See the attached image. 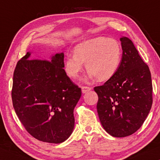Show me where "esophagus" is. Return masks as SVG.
<instances>
[{
  "instance_id": "34e87169",
  "label": "esophagus",
  "mask_w": 160,
  "mask_h": 160,
  "mask_svg": "<svg viewBox=\"0 0 160 160\" xmlns=\"http://www.w3.org/2000/svg\"><path fill=\"white\" fill-rule=\"evenodd\" d=\"M92 88L91 87H82V92L83 94L87 92H89V90H91Z\"/></svg>"
}]
</instances>
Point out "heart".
<instances>
[{
	"label": "heart",
	"instance_id": "obj_1",
	"mask_svg": "<svg viewBox=\"0 0 160 160\" xmlns=\"http://www.w3.org/2000/svg\"><path fill=\"white\" fill-rule=\"evenodd\" d=\"M74 54L68 55L65 71L73 79L78 78L85 63L88 77L97 78L100 82L110 79L115 75L121 64L122 47L119 41L106 37L87 40L74 48Z\"/></svg>",
	"mask_w": 160,
	"mask_h": 160
}]
</instances>
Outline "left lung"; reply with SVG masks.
<instances>
[{"mask_svg": "<svg viewBox=\"0 0 160 160\" xmlns=\"http://www.w3.org/2000/svg\"><path fill=\"white\" fill-rule=\"evenodd\" d=\"M121 64L117 73L94 90L98 95L97 111L104 130L111 136L124 138L142 126L152 106V83L148 65L132 41L122 36Z\"/></svg>", "mask_w": 160, "mask_h": 160, "instance_id": "1", "label": "left lung"}]
</instances>
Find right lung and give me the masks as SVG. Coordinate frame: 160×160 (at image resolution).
I'll use <instances>...</instances> for the list:
<instances>
[{
	"mask_svg": "<svg viewBox=\"0 0 160 160\" xmlns=\"http://www.w3.org/2000/svg\"><path fill=\"white\" fill-rule=\"evenodd\" d=\"M31 54L28 52L14 70L13 106L32 137L47 143H62L73 132V110L82 95L81 88L63 69V52L52 54L50 61L30 60Z\"/></svg>",
	"mask_w": 160,
	"mask_h": 160,
	"instance_id": "obj_1",
	"label": "right lung"
}]
</instances>
